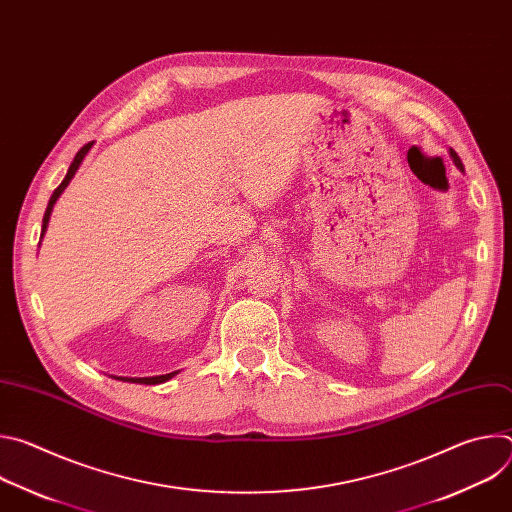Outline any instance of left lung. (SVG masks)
Instances as JSON below:
<instances>
[{"label":"left lung","instance_id":"8db88e82","mask_svg":"<svg viewBox=\"0 0 512 512\" xmlns=\"http://www.w3.org/2000/svg\"><path fill=\"white\" fill-rule=\"evenodd\" d=\"M450 156H452V160H454V164L460 168V170H464V166H462V160L458 158V154L454 152V150H450Z\"/></svg>","mask_w":512,"mask_h":512}]
</instances>
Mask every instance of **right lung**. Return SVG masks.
Listing matches in <instances>:
<instances>
[{
	"instance_id": "right-lung-1",
	"label": "right lung",
	"mask_w": 512,
	"mask_h": 512,
	"mask_svg": "<svg viewBox=\"0 0 512 512\" xmlns=\"http://www.w3.org/2000/svg\"><path fill=\"white\" fill-rule=\"evenodd\" d=\"M91 148H93V143H87L85 148H81V150H79V154L75 156V160H72V164H70V168H68V172H66L64 180H62V182H60V186L52 192V196H50V200H48V206H46V212H44V218H42V235H40V237H44V233H46V229H48V221H50V214H52V208H54L56 200L60 198V194L64 192V188L70 184V180L75 178L77 170L81 168V164H83V160H85V156L89 154V150H91ZM176 375H178V371L168 373V375H158V377H115V379H117V381L139 383V385H160V383L170 381V379H172V377H176Z\"/></svg>"
}]
</instances>
